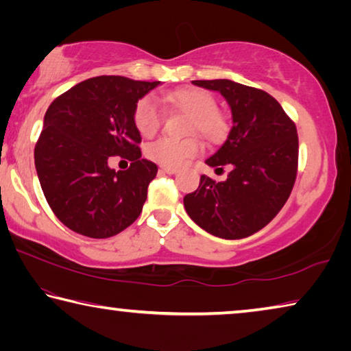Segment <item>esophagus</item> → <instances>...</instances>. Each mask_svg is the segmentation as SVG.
<instances>
[{"instance_id":"1","label":"esophagus","mask_w":351,"mask_h":351,"mask_svg":"<svg viewBox=\"0 0 351 351\" xmlns=\"http://www.w3.org/2000/svg\"><path fill=\"white\" fill-rule=\"evenodd\" d=\"M159 171H161V173H167V175H176L180 170L175 167H164V165H161V167H159Z\"/></svg>"}]
</instances>
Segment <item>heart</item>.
I'll list each match as a JSON object with an SVG mask.
<instances>
[{
  "mask_svg": "<svg viewBox=\"0 0 351 351\" xmlns=\"http://www.w3.org/2000/svg\"><path fill=\"white\" fill-rule=\"evenodd\" d=\"M171 108L189 114V133H199L212 144L223 142L229 134V121L226 114L217 110L218 104L213 94L201 88H184L165 96ZM164 121V111L152 96L138 100L133 110V123L138 132L152 138L159 132ZM201 150V142L197 136L186 139L161 138L148 144L147 156L164 167H180L189 159L197 156Z\"/></svg>",
  "mask_w": 351,
  "mask_h": 351,
  "instance_id": "b5f03b06",
  "label": "heart"
}]
</instances>
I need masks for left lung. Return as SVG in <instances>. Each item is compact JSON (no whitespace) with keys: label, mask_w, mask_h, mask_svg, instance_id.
<instances>
[{"label":"left lung","mask_w":351,"mask_h":351,"mask_svg":"<svg viewBox=\"0 0 351 351\" xmlns=\"http://www.w3.org/2000/svg\"><path fill=\"white\" fill-rule=\"evenodd\" d=\"M218 91L232 111L228 139L206 159L210 167L229 165L228 180L201 175L184 197L189 217L219 239L239 240L263 229L289 198L297 176L299 138L280 104L258 88L232 80H193Z\"/></svg>","instance_id":"obj_1"}]
</instances>
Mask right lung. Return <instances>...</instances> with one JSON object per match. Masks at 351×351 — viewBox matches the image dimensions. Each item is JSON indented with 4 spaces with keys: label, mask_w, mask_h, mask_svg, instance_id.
<instances>
[{
    "label": "right lung",
    "mask_w": 351,
    "mask_h": 351,
    "mask_svg": "<svg viewBox=\"0 0 351 351\" xmlns=\"http://www.w3.org/2000/svg\"><path fill=\"white\" fill-rule=\"evenodd\" d=\"M159 83L93 77L47 108L34 152L35 169L47 204L74 232L108 239L141 215L158 165L141 158L133 110ZM110 156H128L132 165L112 171Z\"/></svg>",
    "instance_id": "obj_1"
}]
</instances>
